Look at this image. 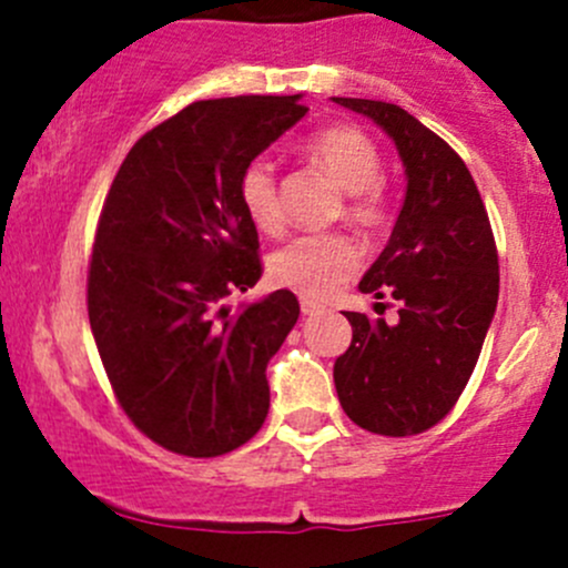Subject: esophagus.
Wrapping results in <instances>:
<instances>
[{
    "instance_id": "obj_1",
    "label": "esophagus",
    "mask_w": 568,
    "mask_h": 568,
    "mask_svg": "<svg viewBox=\"0 0 568 568\" xmlns=\"http://www.w3.org/2000/svg\"><path fill=\"white\" fill-rule=\"evenodd\" d=\"M302 316H318V313H324V305H321V302H313V300H305V296H302Z\"/></svg>"
}]
</instances>
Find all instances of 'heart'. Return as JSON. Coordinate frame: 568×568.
<instances>
[{
	"instance_id": "b5f03b06",
	"label": "heart",
	"mask_w": 568,
	"mask_h": 568,
	"mask_svg": "<svg viewBox=\"0 0 568 568\" xmlns=\"http://www.w3.org/2000/svg\"><path fill=\"white\" fill-rule=\"evenodd\" d=\"M305 156L346 192L343 214L363 231H376L387 220L385 194L379 189L382 153L368 134L354 125H332L305 145ZM239 203L252 225L266 236L285 227L277 173L268 159L257 156L239 175ZM363 263V247L348 233H316L285 244L268 257V277L305 300L335 294Z\"/></svg>"
}]
</instances>
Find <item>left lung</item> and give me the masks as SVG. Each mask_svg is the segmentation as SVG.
<instances>
[{"instance_id": "left-lung-1", "label": "left lung", "mask_w": 568, "mask_h": 568, "mask_svg": "<svg viewBox=\"0 0 568 568\" xmlns=\"http://www.w3.org/2000/svg\"><path fill=\"white\" fill-rule=\"evenodd\" d=\"M332 101L385 129L406 170L390 242L359 280L363 294L398 300V321L346 313L352 346L335 359V390L359 428L409 437L437 426L473 376L500 291L495 236L443 136L387 101Z\"/></svg>"}]
</instances>
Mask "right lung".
Segmentation results:
<instances>
[{"mask_svg":"<svg viewBox=\"0 0 568 568\" xmlns=\"http://www.w3.org/2000/svg\"><path fill=\"white\" fill-rule=\"evenodd\" d=\"M305 112L300 95L194 101L142 134L109 186L90 329L125 415L173 454H231L266 420V365L300 302L283 288L227 307L263 272L239 175Z\"/></svg>","mask_w":568,"mask_h":568,"instance_id":"right-lung-1","label":"right lung"}]
</instances>
